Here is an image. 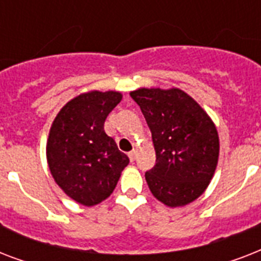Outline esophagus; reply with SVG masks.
Returning <instances> with one entry per match:
<instances>
[{"label":"esophagus","instance_id":"esophagus-1","mask_svg":"<svg viewBox=\"0 0 261 261\" xmlns=\"http://www.w3.org/2000/svg\"><path fill=\"white\" fill-rule=\"evenodd\" d=\"M128 159H130L131 161H134V160L137 159V150H131L130 153H128Z\"/></svg>","mask_w":261,"mask_h":261}]
</instances>
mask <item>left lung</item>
<instances>
[{"label":"left lung","instance_id":"left-lung-1","mask_svg":"<svg viewBox=\"0 0 261 261\" xmlns=\"http://www.w3.org/2000/svg\"><path fill=\"white\" fill-rule=\"evenodd\" d=\"M151 131L155 165L145 173L151 194L169 207L194 202L218 164L215 124L186 92L141 88L131 92Z\"/></svg>","mask_w":261,"mask_h":261}]
</instances>
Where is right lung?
I'll use <instances>...</instances> for the list:
<instances>
[{
	"instance_id": "add662e5",
	"label": "right lung",
	"mask_w": 261,
	"mask_h": 261,
	"mask_svg": "<svg viewBox=\"0 0 261 261\" xmlns=\"http://www.w3.org/2000/svg\"><path fill=\"white\" fill-rule=\"evenodd\" d=\"M122 93L92 90L58 112L47 141V163L63 192L84 206H94L112 194L130 160L104 131L107 116Z\"/></svg>"
}]
</instances>
